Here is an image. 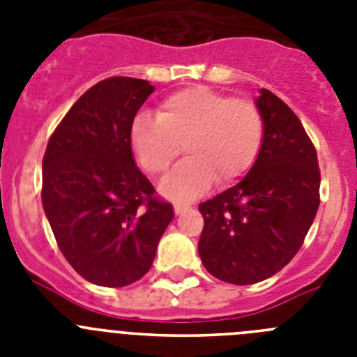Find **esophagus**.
Returning <instances> with one entry per match:
<instances>
[{"mask_svg": "<svg viewBox=\"0 0 357 357\" xmlns=\"http://www.w3.org/2000/svg\"><path fill=\"white\" fill-rule=\"evenodd\" d=\"M173 209H175V214H182L185 209H189L188 204H181V202H175L173 204Z\"/></svg>", "mask_w": 357, "mask_h": 357, "instance_id": "34e87169", "label": "esophagus"}]
</instances>
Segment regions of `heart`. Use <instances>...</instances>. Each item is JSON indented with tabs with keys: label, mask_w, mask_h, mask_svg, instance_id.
Returning <instances> with one entry per match:
<instances>
[{
	"label": "heart",
	"mask_w": 357,
	"mask_h": 357,
	"mask_svg": "<svg viewBox=\"0 0 357 357\" xmlns=\"http://www.w3.org/2000/svg\"><path fill=\"white\" fill-rule=\"evenodd\" d=\"M263 143V118L247 98H229L193 85L164 98L155 119L139 116L132 125L130 146L150 175H160L181 153L185 157L160 182V193L185 202L213 185L238 181Z\"/></svg>",
	"instance_id": "1"
}]
</instances>
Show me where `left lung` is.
Returning a JSON list of instances; mask_svg holds the SVG:
<instances>
[{
    "instance_id": "left-lung-1",
    "label": "left lung",
    "mask_w": 357,
    "mask_h": 357,
    "mask_svg": "<svg viewBox=\"0 0 357 357\" xmlns=\"http://www.w3.org/2000/svg\"><path fill=\"white\" fill-rule=\"evenodd\" d=\"M263 143L234 188L198 206V254L207 272L230 284L261 282L301 250L320 206L317 150L301 119L280 98L259 89Z\"/></svg>"
}]
</instances>
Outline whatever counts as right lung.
<instances>
[{
  "label": "right lung",
  "mask_w": 357,
  "mask_h": 357,
  "mask_svg": "<svg viewBox=\"0 0 357 357\" xmlns=\"http://www.w3.org/2000/svg\"><path fill=\"white\" fill-rule=\"evenodd\" d=\"M148 80L98 82L55 128L43 159V207L56 245L85 280L123 288L155 259L173 207L135 166L130 130Z\"/></svg>",
  "instance_id": "1"
}]
</instances>
